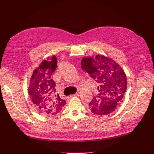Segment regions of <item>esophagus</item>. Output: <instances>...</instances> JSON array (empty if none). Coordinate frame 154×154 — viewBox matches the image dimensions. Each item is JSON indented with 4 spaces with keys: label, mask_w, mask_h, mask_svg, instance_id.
<instances>
[{
    "label": "esophagus",
    "mask_w": 154,
    "mask_h": 154,
    "mask_svg": "<svg viewBox=\"0 0 154 154\" xmlns=\"http://www.w3.org/2000/svg\"><path fill=\"white\" fill-rule=\"evenodd\" d=\"M80 95V92H76V94H73V95H71L70 96V98H72V97H76V96H78Z\"/></svg>",
    "instance_id": "1"
}]
</instances>
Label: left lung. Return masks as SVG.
<instances>
[{"mask_svg":"<svg viewBox=\"0 0 154 154\" xmlns=\"http://www.w3.org/2000/svg\"><path fill=\"white\" fill-rule=\"evenodd\" d=\"M81 65L98 85V95L88 103L90 110L99 116L110 114L122 103L126 91L127 78L123 69L114 60L101 54L83 58Z\"/></svg>","mask_w":154,"mask_h":154,"instance_id":"obj_1","label":"left lung"}]
</instances>
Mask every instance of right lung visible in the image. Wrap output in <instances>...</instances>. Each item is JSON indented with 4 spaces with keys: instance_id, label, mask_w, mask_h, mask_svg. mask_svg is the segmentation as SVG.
Returning <instances> with one entry per match:
<instances>
[{
    "instance_id": "1",
    "label": "right lung",
    "mask_w": 154,
    "mask_h": 154,
    "mask_svg": "<svg viewBox=\"0 0 154 154\" xmlns=\"http://www.w3.org/2000/svg\"><path fill=\"white\" fill-rule=\"evenodd\" d=\"M57 66L55 56L48 57L34 69L30 80L29 94L31 101L39 113L54 115L60 112L66 104L56 92V84L52 75Z\"/></svg>"
}]
</instances>
